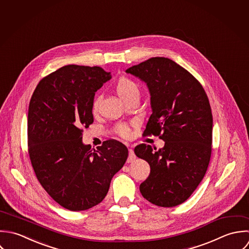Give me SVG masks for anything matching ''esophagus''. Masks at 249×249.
I'll use <instances>...</instances> for the list:
<instances>
[{
    "instance_id": "34e87169",
    "label": "esophagus",
    "mask_w": 249,
    "mask_h": 249,
    "mask_svg": "<svg viewBox=\"0 0 249 249\" xmlns=\"http://www.w3.org/2000/svg\"><path fill=\"white\" fill-rule=\"evenodd\" d=\"M135 159H136V155H135V153H134V150L130 148V149H129V157H128L127 161H128V162H132Z\"/></svg>"
}]
</instances>
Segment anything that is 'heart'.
<instances>
[{
  "label": "heart",
  "instance_id": "1",
  "mask_svg": "<svg viewBox=\"0 0 249 249\" xmlns=\"http://www.w3.org/2000/svg\"><path fill=\"white\" fill-rule=\"evenodd\" d=\"M114 90L120 99L127 103L132 99L140 98V88L136 82L127 77H121L114 85ZM100 97L97 96L92 102V111L96 112L99 107ZM114 131L121 137H127L130 133L129 126L126 123H118L114 126Z\"/></svg>",
  "mask_w": 249,
  "mask_h": 249
}]
</instances>
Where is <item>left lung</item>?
Here are the masks:
<instances>
[{
  "label": "left lung",
  "instance_id": "8db88e82",
  "mask_svg": "<svg viewBox=\"0 0 249 249\" xmlns=\"http://www.w3.org/2000/svg\"><path fill=\"white\" fill-rule=\"evenodd\" d=\"M126 72L149 89L152 114L144 135L164 142L161 149L136 146V155L151 169L140 191L154 205L175 207L196 190L210 162L213 115L208 96L189 71L167 57H151Z\"/></svg>",
  "mask_w": 249,
  "mask_h": 249
}]
</instances>
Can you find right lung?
Returning <instances> with one entry per match:
<instances>
[{
    "label": "right lung",
    "mask_w": 249,
    "mask_h": 249,
    "mask_svg": "<svg viewBox=\"0 0 249 249\" xmlns=\"http://www.w3.org/2000/svg\"><path fill=\"white\" fill-rule=\"evenodd\" d=\"M110 78L99 66L66 65L43 78L30 101L33 168L51 197L70 211L102 202L128 158L127 147L117 141H106L97 150L82 141L83 128L93 123L95 92Z\"/></svg>",
    "instance_id": "obj_1"
}]
</instances>
